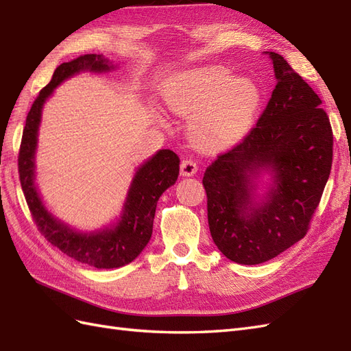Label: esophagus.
<instances>
[{
	"label": "esophagus",
	"mask_w": 351,
	"mask_h": 351,
	"mask_svg": "<svg viewBox=\"0 0 351 351\" xmlns=\"http://www.w3.org/2000/svg\"><path fill=\"white\" fill-rule=\"evenodd\" d=\"M197 170H199V166H197V163L193 158H186L181 163V175L182 176H193L197 173Z\"/></svg>",
	"instance_id": "1"
}]
</instances>
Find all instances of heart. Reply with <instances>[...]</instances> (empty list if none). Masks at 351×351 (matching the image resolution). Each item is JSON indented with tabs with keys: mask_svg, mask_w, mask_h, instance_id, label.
Instances as JSON below:
<instances>
[{
	"mask_svg": "<svg viewBox=\"0 0 351 351\" xmlns=\"http://www.w3.org/2000/svg\"><path fill=\"white\" fill-rule=\"evenodd\" d=\"M263 102L252 77L223 65H204L179 73L165 92V105L178 117H191L190 136L203 149H222L252 128Z\"/></svg>",
	"mask_w": 351,
	"mask_h": 351,
	"instance_id": "1",
	"label": "heart"
}]
</instances>
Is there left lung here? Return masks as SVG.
Wrapping results in <instances>:
<instances>
[{
  "label": "left lung",
  "mask_w": 351,
  "mask_h": 351,
  "mask_svg": "<svg viewBox=\"0 0 351 351\" xmlns=\"http://www.w3.org/2000/svg\"><path fill=\"white\" fill-rule=\"evenodd\" d=\"M276 88L256 128L206 169L210 236L231 261L263 264L300 241L332 166L320 97L274 51Z\"/></svg>",
  "instance_id": "left-lung-1"
}]
</instances>
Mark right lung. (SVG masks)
I'll use <instances>...</instances> for the list:
<instances>
[{"label": "right lung", "mask_w": 351, "mask_h": 351, "mask_svg": "<svg viewBox=\"0 0 351 351\" xmlns=\"http://www.w3.org/2000/svg\"><path fill=\"white\" fill-rule=\"evenodd\" d=\"M117 68L119 65L104 55H84L59 65L53 73L51 82L41 90L26 117L19 152L22 190L34 221L44 237L75 261L101 269L129 264L145 249L152 234L157 202L178 179L179 157L170 149H160L147 158L134 170L119 217L102 228L82 231L59 219L44 203L35 182V154L43 108L56 87L77 74H108Z\"/></svg>", "instance_id": "1"}]
</instances>
